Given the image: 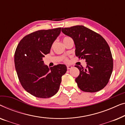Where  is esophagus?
Here are the masks:
<instances>
[{
	"label": "esophagus",
	"mask_w": 125,
	"mask_h": 125,
	"mask_svg": "<svg viewBox=\"0 0 125 125\" xmlns=\"http://www.w3.org/2000/svg\"><path fill=\"white\" fill-rule=\"evenodd\" d=\"M72 67H72L71 66H70V65H67V70L71 69V68H72Z\"/></svg>",
	"instance_id": "esophagus-1"
}]
</instances>
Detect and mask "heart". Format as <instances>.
Listing matches in <instances>:
<instances>
[{
  "instance_id": "obj_1",
  "label": "heart",
  "mask_w": 125,
  "mask_h": 125,
  "mask_svg": "<svg viewBox=\"0 0 125 125\" xmlns=\"http://www.w3.org/2000/svg\"><path fill=\"white\" fill-rule=\"evenodd\" d=\"M68 38H70V37H64V38H63V41H65V40H66L68 39ZM64 60H65V61H67V59H65Z\"/></svg>"
}]
</instances>
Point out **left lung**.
I'll list each match as a JSON object with an SVG mask.
<instances>
[{"instance_id":"1","label":"left lung","mask_w":125,"mask_h":125,"mask_svg":"<svg viewBox=\"0 0 125 125\" xmlns=\"http://www.w3.org/2000/svg\"><path fill=\"white\" fill-rule=\"evenodd\" d=\"M62 31L73 38L76 57L87 62L86 68L75 66L80 71L75 79L78 87L87 92L101 90L108 84L113 68L108 43L101 35L83 25L62 28Z\"/></svg>"}]
</instances>
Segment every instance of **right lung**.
Returning <instances> with one entry per match:
<instances>
[{"label": "right lung", "mask_w": 125, "mask_h": 125, "mask_svg": "<svg viewBox=\"0 0 125 125\" xmlns=\"http://www.w3.org/2000/svg\"><path fill=\"white\" fill-rule=\"evenodd\" d=\"M61 28L40 30L21 40L15 53V65L19 81L24 89L38 98H49L57 94L67 71L64 64L49 68L43 58L50 52Z\"/></svg>", "instance_id": "obj_1"}]
</instances>
